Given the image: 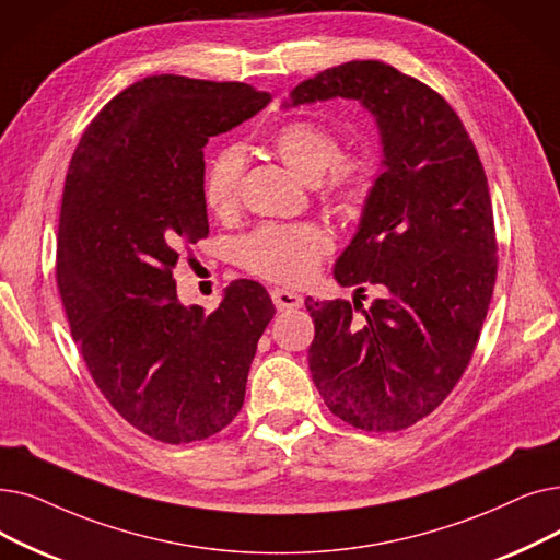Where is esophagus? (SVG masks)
Masks as SVG:
<instances>
[{"label": "esophagus", "instance_id": "34e87169", "mask_svg": "<svg viewBox=\"0 0 560 560\" xmlns=\"http://www.w3.org/2000/svg\"><path fill=\"white\" fill-rule=\"evenodd\" d=\"M272 302L279 311H293L300 308L304 304V298L295 290H288V288H275L272 290Z\"/></svg>", "mask_w": 560, "mask_h": 560}]
</instances>
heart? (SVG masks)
<instances>
[{
  "label": "heart",
  "instance_id": "heart-1",
  "mask_svg": "<svg viewBox=\"0 0 560 560\" xmlns=\"http://www.w3.org/2000/svg\"><path fill=\"white\" fill-rule=\"evenodd\" d=\"M272 151L308 183L320 199L359 210L375 189V164L363 153L340 155L338 137L315 120H288L272 135ZM247 155L240 145L217 153L203 174V203L217 217L237 210ZM331 249L329 235L315 224H262L237 242V260L247 272L279 283H302L315 275Z\"/></svg>",
  "mask_w": 560,
  "mask_h": 560
}]
</instances>
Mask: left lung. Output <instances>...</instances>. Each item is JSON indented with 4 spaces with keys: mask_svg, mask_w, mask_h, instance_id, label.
<instances>
[{
    "mask_svg": "<svg viewBox=\"0 0 560 560\" xmlns=\"http://www.w3.org/2000/svg\"><path fill=\"white\" fill-rule=\"evenodd\" d=\"M329 98L373 112L384 145V172L334 277L357 293L380 285L384 298L369 308L363 295L308 298V369L334 417L398 432L446 400L478 346L499 262L488 176L455 109L394 66L327 68L295 86L290 105Z\"/></svg>",
    "mask_w": 560,
    "mask_h": 560,
    "instance_id": "obj_1",
    "label": "left lung"
}]
</instances>
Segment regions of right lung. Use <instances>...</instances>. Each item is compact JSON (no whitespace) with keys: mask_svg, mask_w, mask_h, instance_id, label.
Masks as SVG:
<instances>
[{"mask_svg":"<svg viewBox=\"0 0 560 560\" xmlns=\"http://www.w3.org/2000/svg\"><path fill=\"white\" fill-rule=\"evenodd\" d=\"M270 101L245 82L143 78L93 116L70 158L57 235L70 334L107 402L164 444L235 419L277 313L252 279L210 315L183 306L174 283L180 252L210 233L203 145Z\"/></svg>","mask_w":560,"mask_h":560,"instance_id":"1","label":"right lung"}]
</instances>
